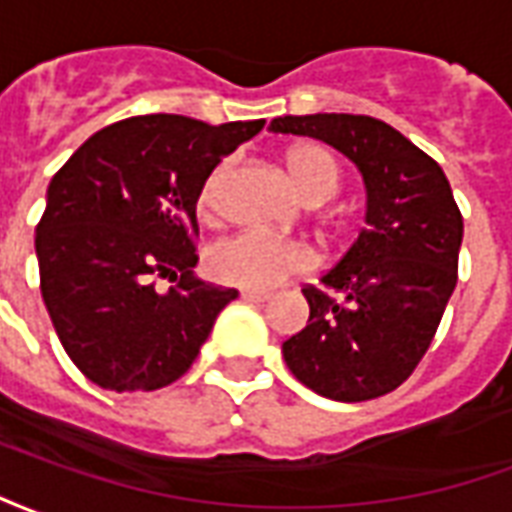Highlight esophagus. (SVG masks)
<instances>
[{
	"mask_svg": "<svg viewBox=\"0 0 512 512\" xmlns=\"http://www.w3.org/2000/svg\"><path fill=\"white\" fill-rule=\"evenodd\" d=\"M241 299L244 301H268L271 293L268 290H241Z\"/></svg>",
	"mask_w": 512,
	"mask_h": 512,
	"instance_id": "obj_1",
	"label": "esophagus"
}]
</instances>
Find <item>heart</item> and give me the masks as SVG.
<instances>
[{"instance_id":"obj_1","label":"heart","mask_w":512,"mask_h":512,"mask_svg":"<svg viewBox=\"0 0 512 512\" xmlns=\"http://www.w3.org/2000/svg\"><path fill=\"white\" fill-rule=\"evenodd\" d=\"M290 175L296 178L299 189L315 202L332 197L340 186V169L334 156L321 145H299L288 156ZM230 175V161L213 169L197 194V208L205 219H213L219 211V194L224 180ZM205 266L213 279L235 288L263 290L274 288L285 279L296 277L312 266V252L299 241L277 238V235L244 230L227 235L208 249Z\"/></svg>"}]
</instances>
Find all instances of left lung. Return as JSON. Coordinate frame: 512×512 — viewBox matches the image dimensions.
<instances>
[{
  "label": "left lung",
  "instance_id": "1",
  "mask_svg": "<svg viewBox=\"0 0 512 512\" xmlns=\"http://www.w3.org/2000/svg\"><path fill=\"white\" fill-rule=\"evenodd\" d=\"M271 131L323 139L367 186V227L340 263L304 285L310 321L282 343L290 373L343 403L403 384L433 343L458 282L463 216L450 180L406 136L367 115H285Z\"/></svg>",
  "mask_w": 512,
  "mask_h": 512
}]
</instances>
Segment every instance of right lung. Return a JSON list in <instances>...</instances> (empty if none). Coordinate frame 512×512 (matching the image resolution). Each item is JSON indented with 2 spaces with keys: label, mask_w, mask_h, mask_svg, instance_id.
<instances>
[{
  "label": "right lung",
  "mask_w": 512,
  "mask_h": 512,
  "mask_svg": "<svg viewBox=\"0 0 512 512\" xmlns=\"http://www.w3.org/2000/svg\"><path fill=\"white\" fill-rule=\"evenodd\" d=\"M266 120L142 115L95 131L51 178L35 230L40 293L65 354L112 392L178 381L238 296L194 277L197 194ZM173 288L157 290V279Z\"/></svg>",
  "instance_id": "add662e5"
}]
</instances>
